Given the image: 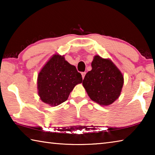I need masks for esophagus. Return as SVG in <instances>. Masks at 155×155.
<instances>
[{
    "label": "esophagus",
    "instance_id": "34e87169",
    "mask_svg": "<svg viewBox=\"0 0 155 155\" xmlns=\"http://www.w3.org/2000/svg\"><path fill=\"white\" fill-rule=\"evenodd\" d=\"M85 74L86 73L85 72H82L81 73V75H82V78H83V79L84 78H85Z\"/></svg>",
    "mask_w": 155,
    "mask_h": 155
}]
</instances>
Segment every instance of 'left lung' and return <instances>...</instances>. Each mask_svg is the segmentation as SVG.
Returning <instances> with one entry per match:
<instances>
[{
  "mask_svg": "<svg viewBox=\"0 0 155 155\" xmlns=\"http://www.w3.org/2000/svg\"><path fill=\"white\" fill-rule=\"evenodd\" d=\"M91 71L85 74L83 86L91 101L109 106L119 98L124 85V76L109 59L95 55Z\"/></svg>",
  "mask_w": 155,
  "mask_h": 155,
  "instance_id": "8db88e82",
  "label": "left lung"
}]
</instances>
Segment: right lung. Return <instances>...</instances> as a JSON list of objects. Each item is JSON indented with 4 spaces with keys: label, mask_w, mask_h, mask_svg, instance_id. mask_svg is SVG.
Listing matches in <instances>:
<instances>
[{
    "label": "right lung",
    "mask_w": 155,
    "mask_h": 155,
    "mask_svg": "<svg viewBox=\"0 0 155 155\" xmlns=\"http://www.w3.org/2000/svg\"><path fill=\"white\" fill-rule=\"evenodd\" d=\"M82 81L81 73L64 55L54 54L38 74V95L43 103L55 107L67 101L74 87Z\"/></svg>",
    "instance_id": "add662e5"
}]
</instances>
